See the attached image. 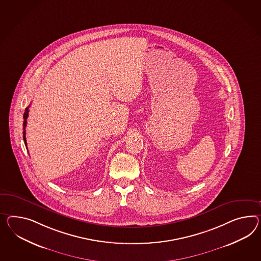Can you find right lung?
Returning a JSON list of instances; mask_svg holds the SVG:
<instances>
[{
    "label": "right lung",
    "mask_w": 261,
    "mask_h": 261,
    "mask_svg": "<svg viewBox=\"0 0 261 261\" xmlns=\"http://www.w3.org/2000/svg\"><path fill=\"white\" fill-rule=\"evenodd\" d=\"M28 108L29 106L25 109V112H24V114H23V141H24V144H25V146H27V138H25V127H27V117H28V113H29V110H28Z\"/></svg>",
    "instance_id": "right-lung-1"
}]
</instances>
